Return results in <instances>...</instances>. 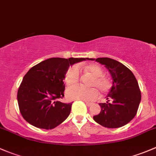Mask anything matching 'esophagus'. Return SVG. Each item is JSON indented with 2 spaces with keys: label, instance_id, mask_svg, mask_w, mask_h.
Wrapping results in <instances>:
<instances>
[{
  "label": "esophagus",
  "instance_id": "esophagus-1",
  "mask_svg": "<svg viewBox=\"0 0 156 156\" xmlns=\"http://www.w3.org/2000/svg\"><path fill=\"white\" fill-rule=\"evenodd\" d=\"M85 103H86V106H88V107H90V106H91V104H92V103H91V102H87V101H85Z\"/></svg>",
  "mask_w": 156,
  "mask_h": 156
}]
</instances>
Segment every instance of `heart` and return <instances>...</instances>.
Segmentation results:
<instances>
[{"instance_id":"heart-1","label":"heart","mask_w":156,"mask_h":156,"mask_svg":"<svg viewBox=\"0 0 156 156\" xmlns=\"http://www.w3.org/2000/svg\"><path fill=\"white\" fill-rule=\"evenodd\" d=\"M86 73L93 76L90 83V86L94 88L86 89L80 86H73L67 91V95L71 100L93 101L98 96V91L101 94L108 92L111 87V83L107 76H104V71L99 65L90 64L84 67ZM80 80V70L76 65L72 66L67 70L65 74V82L68 86L75 85ZM98 90H97V89Z\"/></svg>"}]
</instances>
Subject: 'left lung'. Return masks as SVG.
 <instances>
[{"label": "left lung", "instance_id": "left-lung-1", "mask_svg": "<svg viewBox=\"0 0 156 156\" xmlns=\"http://www.w3.org/2000/svg\"><path fill=\"white\" fill-rule=\"evenodd\" d=\"M104 65L113 79V85L106 97L107 102L100 103V113L93 116L94 121L108 128L126 126L137 114L141 100L138 83L132 72L118 61L110 58H89Z\"/></svg>", "mask_w": 156, "mask_h": 156}]
</instances>
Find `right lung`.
<instances>
[{"instance_id": "obj_1", "label": "right lung", "mask_w": 156, "mask_h": 156, "mask_svg": "<svg viewBox=\"0 0 156 156\" xmlns=\"http://www.w3.org/2000/svg\"><path fill=\"white\" fill-rule=\"evenodd\" d=\"M88 58H51L30 69L25 75L17 93L22 117L38 128L52 129L69 116L72 103H62L64 80L69 67Z\"/></svg>"}]
</instances>
